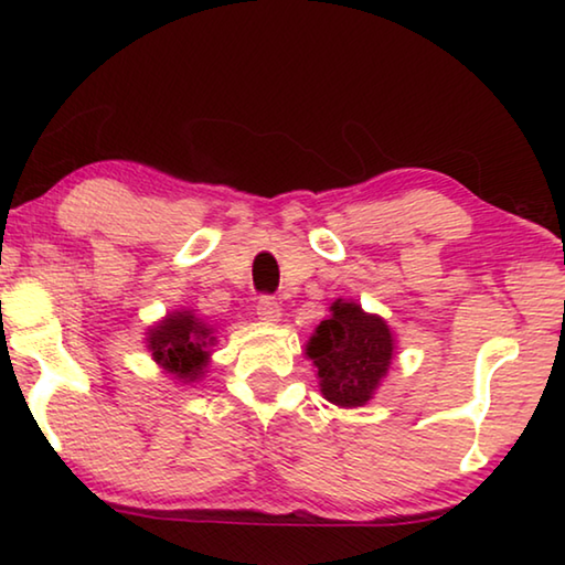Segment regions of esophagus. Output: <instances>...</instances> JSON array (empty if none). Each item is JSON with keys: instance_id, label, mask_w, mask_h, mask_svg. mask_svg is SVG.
Segmentation results:
<instances>
[{"instance_id": "1", "label": "esophagus", "mask_w": 565, "mask_h": 565, "mask_svg": "<svg viewBox=\"0 0 565 565\" xmlns=\"http://www.w3.org/2000/svg\"><path fill=\"white\" fill-rule=\"evenodd\" d=\"M256 313H259V319L266 323H276L281 319V306L271 296H262L259 303H256Z\"/></svg>"}]
</instances>
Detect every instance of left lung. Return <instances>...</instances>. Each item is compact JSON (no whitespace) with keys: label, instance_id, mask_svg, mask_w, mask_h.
<instances>
[{"label":"left lung","instance_id":"8db88e82","mask_svg":"<svg viewBox=\"0 0 565 565\" xmlns=\"http://www.w3.org/2000/svg\"><path fill=\"white\" fill-rule=\"evenodd\" d=\"M306 341V359L313 363L321 396L333 406H366L386 379L396 353V337L384 317L361 303L337 299Z\"/></svg>","mask_w":565,"mask_h":565}]
</instances>
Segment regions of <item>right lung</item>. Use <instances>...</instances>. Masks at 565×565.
<instances>
[{
  "mask_svg": "<svg viewBox=\"0 0 565 565\" xmlns=\"http://www.w3.org/2000/svg\"><path fill=\"white\" fill-rule=\"evenodd\" d=\"M216 329L194 309H174L154 327L147 329V349L151 361L177 384L202 381L216 347Z\"/></svg>",
  "mask_w": 565,
  "mask_h": 565,
  "instance_id": "obj_1",
  "label": "right lung"
}]
</instances>
